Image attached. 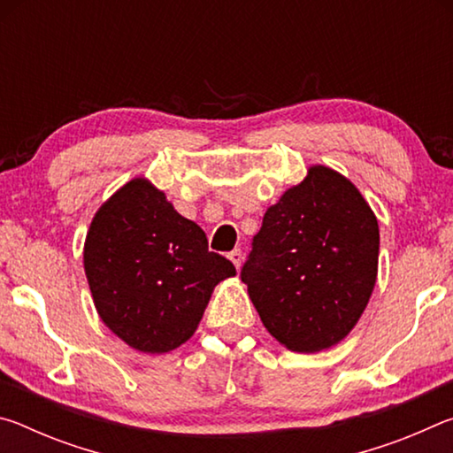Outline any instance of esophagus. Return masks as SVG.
I'll use <instances>...</instances> for the list:
<instances>
[{
  "label": "esophagus",
  "instance_id": "34e87169",
  "mask_svg": "<svg viewBox=\"0 0 453 453\" xmlns=\"http://www.w3.org/2000/svg\"><path fill=\"white\" fill-rule=\"evenodd\" d=\"M229 259H232V264L237 267V270H240L242 267V262H243V254H242V250H234V251H229V256H227Z\"/></svg>",
  "mask_w": 453,
  "mask_h": 453
}]
</instances>
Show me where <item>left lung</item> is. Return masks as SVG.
Instances as JSON below:
<instances>
[{"label": "left lung", "instance_id": "left-lung-1", "mask_svg": "<svg viewBox=\"0 0 453 453\" xmlns=\"http://www.w3.org/2000/svg\"><path fill=\"white\" fill-rule=\"evenodd\" d=\"M242 267L264 326L291 351H321L362 318L378 278L380 227L359 189L332 167L267 208Z\"/></svg>", "mask_w": 453, "mask_h": 453}]
</instances>
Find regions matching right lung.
<instances>
[{
    "label": "right lung",
    "instance_id": "right-lung-1",
    "mask_svg": "<svg viewBox=\"0 0 453 453\" xmlns=\"http://www.w3.org/2000/svg\"><path fill=\"white\" fill-rule=\"evenodd\" d=\"M83 267L99 318L143 354L186 343L213 288L235 275L229 259L208 250L203 229L145 178L127 181L97 210Z\"/></svg>",
    "mask_w": 453,
    "mask_h": 453
}]
</instances>
